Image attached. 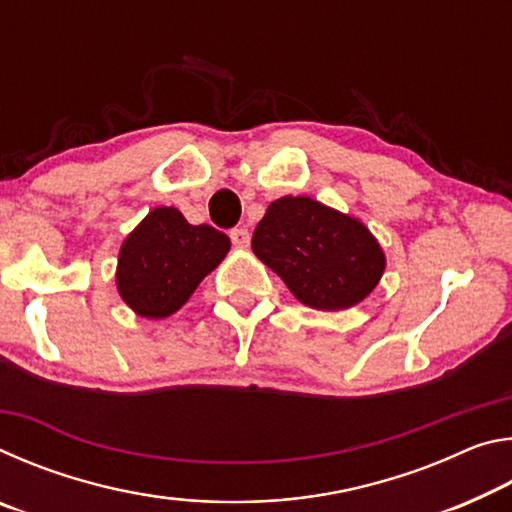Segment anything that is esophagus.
<instances>
[{"mask_svg":"<svg viewBox=\"0 0 512 512\" xmlns=\"http://www.w3.org/2000/svg\"><path fill=\"white\" fill-rule=\"evenodd\" d=\"M230 239L237 248H248L250 232L246 228H235V230H230Z\"/></svg>","mask_w":512,"mask_h":512,"instance_id":"esophagus-1","label":"esophagus"}]
</instances>
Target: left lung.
<instances>
[{"label":"left lung","mask_w":512,"mask_h":512,"mask_svg":"<svg viewBox=\"0 0 512 512\" xmlns=\"http://www.w3.org/2000/svg\"><path fill=\"white\" fill-rule=\"evenodd\" d=\"M253 253L302 305L320 311L354 307L386 268L384 250L366 225L309 196L268 205L253 232Z\"/></svg>","instance_id":"8db88e82"}]
</instances>
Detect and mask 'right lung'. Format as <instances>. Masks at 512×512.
Returning a JSON list of instances; mask_svg holds the SVG:
<instances>
[{"label":"right lung","instance_id":"1","mask_svg":"<svg viewBox=\"0 0 512 512\" xmlns=\"http://www.w3.org/2000/svg\"><path fill=\"white\" fill-rule=\"evenodd\" d=\"M230 239L192 225L176 207H155L124 239L117 262L119 296L142 318H167L223 262Z\"/></svg>","mask_w":512,"mask_h":512}]
</instances>
